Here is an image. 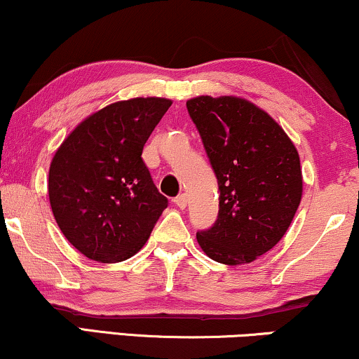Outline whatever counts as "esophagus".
I'll use <instances>...</instances> for the list:
<instances>
[{
  "label": "esophagus",
  "instance_id": "esophagus-1",
  "mask_svg": "<svg viewBox=\"0 0 359 359\" xmlns=\"http://www.w3.org/2000/svg\"><path fill=\"white\" fill-rule=\"evenodd\" d=\"M175 204L178 205L180 209H184L186 205H188V196H186V194L176 196V198H175Z\"/></svg>",
  "mask_w": 359,
  "mask_h": 359
}]
</instances>
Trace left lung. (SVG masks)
I'll list each match as a JSON object with an SVG mask.
<instances>
[{"instance_id":"obj_1","label":"left lung","mask_w":359,"mask_h":359,"mask_svg":"<svg viewBox=\"0 0 359 359\" xmlns=\"http://www.w3.org/2000/svg\"><path fill=\"white\" fill-rule=\"evenodd\" d=\"M219 183V215L196 233L210 259L237 266L269 252L302 198L296 147L268 112L237 96L186 102Z\"/></svg>"}]
</instances>
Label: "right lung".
Masks as SVG:
<instances>
[{"label":"right lung","mask_w":359,"mask_h":359,"mask_svg":"<svg viewBox=\"0 0 359 359\" xmlns=\"http://www.w3.org/2000/svg\"><path fill=\"white\" fill-rule=\"evenodd\" d=\"M170 106L166 97L112 102L78 124L53 155V217L86 258L117 263L134 257L168 208L142 150Z\"/></svg>","instance_id":"obj_1"}]
</instances>
